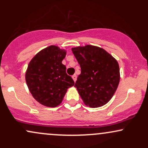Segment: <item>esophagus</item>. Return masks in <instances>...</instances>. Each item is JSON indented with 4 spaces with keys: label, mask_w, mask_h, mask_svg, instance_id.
<instances>
[{
    "label": "esophagus",
    "mask_w": 148,
    "mask_h": 148,
    "mask_svg": "<svg viewBox=\"0 0 148 148\" xmlns=\"http://www.w3.org/2000/svg\"><path fill=\"white\" fill-rule=\"evenodd\" d=\"M72 79L74 81V82H75V81H76V74H74V75L72 76Z\"/></svg>",
    "instance_id": "esophagus-1"
}]
</instances>
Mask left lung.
<instances>
[{
	"mask_svg": "<svg viewBox=\"0 0 148 148\" xmlns=\"http://www.w3.org/2000/svg\"><path fill=\"white\" fill-rule=\"evenodd\" d=\"M81 67L74 87L85 104L102 106L110 101L120 82L117 60L104 49L92 45L72 49Z\"/></svg>",
	"mask_w": 148,
	"mask_h": 148,
	"instance_id": "obj_1",
	"label": "left lung"
}]
</instances>
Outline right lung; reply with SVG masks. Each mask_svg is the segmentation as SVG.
<instances>
[{"label": "right lung", "mask_w": 148, "mask_h": 148, "mask_svg": "<svg viewBox=\"0 0 148 148\" xmlns=\"http://www.w3.org/2000/svg\"><path fill=\"white\" fill-rule=\"evenodd\" d=\"M65 56L64 50L50 46L36 54L28 64L25 74L27 86L33 97L44 106H58L67 88L74 85L62 63Z\"/></svg>", "instance_id": "1"}]
</instances>
